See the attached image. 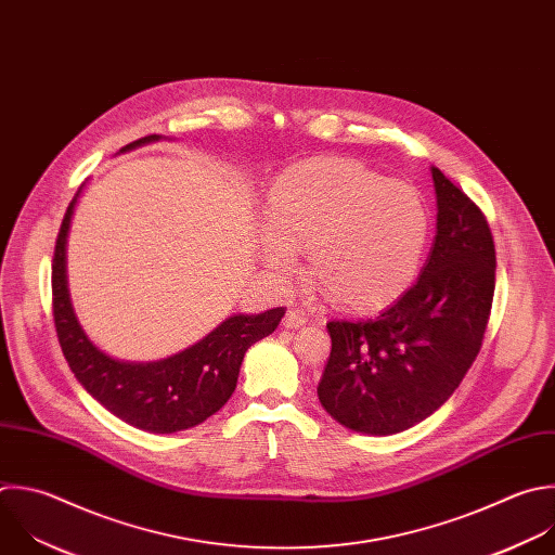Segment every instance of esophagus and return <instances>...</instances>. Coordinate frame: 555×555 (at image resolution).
I'll return each mask as SVG.
<instances>
[{
	"instance_id": "obj_1",
	"label": "esophagus",
	"mask_w": 555,
	"mask_h": 555,
	"mask_svg": "<svg viewBox=\"0 0 555 555\" xmlns=\"http://www.w3.org/2000/svg\"><path fill=\"white\" fill-rule=\"evenodd\" d=\"M307 322V315H305V311H300V309H287V313H285V318H283V326L285 328H298V326H302Z\"/></svg>"
}]
</instances>
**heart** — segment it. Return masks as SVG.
I'll return each mask as SVG.
<instances>
[{"mask_svg":"<svg viewBox=\"0 0 555 555\" xmlns=\"http://www.w3.org/2000/svg\"><path fill=\"white\" fill-rule=\"evenodd\" d=\"M261 255L274 279L296 272L307 250L309 274L328 300L371 309L414 276L429 231L421 196L403 182L346 158H322L283 173L268 201Z\"/></svg>","mask_w":555,"mask_h":555,"instance_id":"b5f03b06","label":"heart"}]
</instances>
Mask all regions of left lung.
Instances as JSON below:
<instances>
[{
    "label": "left lung",
    "mask_w": 555,
    "mask_h": 555,
    "mask_svg": "<svg viewBox=\"0 0 555 555\" xmlns=\"http://www.w3.org/2000/svg\"><path fill=\"white\" fill-rule=\"evenodd\" d=\"M438 222L418 281L375 318L331 320L318 384L339 425L392 436L431 416L479 354L494 296V242L479 207L431 167Z\"/></svg>",
    "instance_id": "left-lung-1"
}]
</instances>
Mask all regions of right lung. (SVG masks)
Returning a JSON list of instances; mask_svg holds the SVG:
<instances>
[{"instance_id": "add662e5", "label": "right lung", "mask_w": 555, "mask_h": 555, "mask_svg": "<svg viewBox=\"0 0 555 555\" xmlns=\"http://www.w3.org/2000/svg\"><path fill=\"white\" fill-rule=\"evenodd\" d=\"M147 134L121 147L158 141ZM80 192L63 218L52 261V307L63 354L80 386L119 421L150 431L173 434L214 416L235 392L246 350L270 335L285 307L227 318L194 346L158 361H121L100 350L82 331L67 287V233Z\"/></svg>"}]
</instances>
